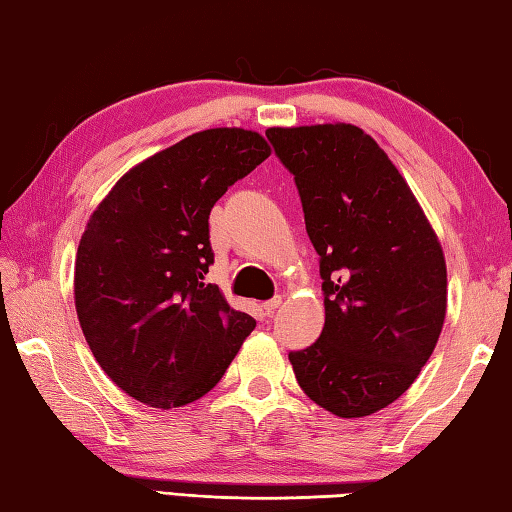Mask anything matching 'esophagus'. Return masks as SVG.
<instances>
[{"label": "esophagus", "mask_w": 512, "mask_h": 512, "mask_svg": "<svg viewBox=\"0 0 512 512\" xmlns=\"http://www.w3.org/2000/svg\"><path fill=\"white\" fill-rule=\"evenodd\" d=\"M279 306H282V297H273V299H268V302L262 304L266 315H273Z\"/></svg>", "instance_id": "34e87169"}]
</instances>
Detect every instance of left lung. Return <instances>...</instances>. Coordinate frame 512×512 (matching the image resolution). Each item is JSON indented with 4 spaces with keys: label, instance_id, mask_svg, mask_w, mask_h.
<instances>
[{
    "label": "left lung",
    "instance_id": "1",
    "mask_svg": "<svg viewBox=\"0 0 512 512\" xmlns=\"http://www.w3.org/2000/svg\"><path fill=\"white\" fill-rule=\"evenodd\" d=\"M266 137L295 175L324 279L322 335L288 355L297 384L337 417L373 415L406 393L442 333V244L362 128L277 126Z\"/></svg>",
    "mask_w": 512,
    "mask_h": 512
}]
</instances>
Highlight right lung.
<instances>
[{
  "instance_id": "obj_1",
  "label": "right lung",
  "mask_w": 512,
  "mask_h": 512,
  "mask_svg": "<svg viewBox=\"0 0 512 512\" xmlns=\"http://www.w3.org/2000/svg\"><path fill=\"white\" fill-rule=\"evenodd\" d=\"M268 155L255 130H202L130 168L90 215L77 319L97 364L137 402L166 410L204 397L255 328L204 282L208 215Z\"/></svg>"
}]
</instances>
